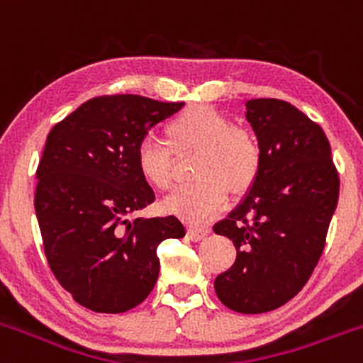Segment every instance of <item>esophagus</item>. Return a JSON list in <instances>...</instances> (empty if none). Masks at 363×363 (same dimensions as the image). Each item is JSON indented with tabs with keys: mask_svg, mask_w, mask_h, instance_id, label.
Segmentation results:
<instances>
[{
	"mask_svg": "<svg viewBox=\"0 0 363 363\" xmlns=\"http://www.w3.org/2000/svg\"><path fill=\"white\" fill-rule=\"evenodd\" d=\"M186 235H189V238L192 240V242H199V240H203V238H206L208 235H210V229L208 228H189V233H186Z\"/></svg>",
	"mask_w": 363,
	"mask_h": 363,
	"instance_id": "esophagus-1",
	"label": "esophagus"
}]
</instances>
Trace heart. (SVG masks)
<instances>
[{"instance_id": "obj_1", "label": "heart", "mask_w": 363, "mask_h": 363, "mask_svg": "<svg viewBox=\"0 0 363 363\" xmlns=\"http://www.w3.org/2000/svg\"><path fill=\"white\" fill-rule=\"evenodd\" d=\"M167 147L157 139H143L135 150L139 174L153 189L167 190L173 182V152H197L196 183L180 186L164 201V210L183 220L201 224L224 208L228 190L242 196L252 189L263 166L259 141L217 109L194 106L166 125Z\"/></svg>"}]
</instances>
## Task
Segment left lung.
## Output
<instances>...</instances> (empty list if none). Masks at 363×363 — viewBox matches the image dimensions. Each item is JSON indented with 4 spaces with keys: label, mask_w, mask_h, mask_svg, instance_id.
Masks as SVG:
<instances>
[{
    "label": "left lung",
    "mask_w": 363,
    "mask_h": 363,
    "mask_svg": "<svg viewBox=\"0 0 363 363\" xmlns=\"http://www.w3.org/2000/svg\"><path fill=\"white\" fill-rule=\"evenodd\" d=\"M247 120L263 166L242 203L213 225L236 247L233 267L215 279V293L231 311L261 314L307 284L325 249L340 180L323 128L295 106L249 100Z\"/></svg>",
    "instance_id": "obj_1"
}]
</instances>
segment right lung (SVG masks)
<instances>
[{"label":"right lung","mask_w":363,"mask_h":363,"mask_svg":"<svg viewBox=\"0 0 363 363\" xmlns=\"http://www.w3.org/2000/svg\"><path fill=\"white\" fill-rule=\"evenodd\" d=\"M183 102L141 95L95 96L51 128L37 167L35 211L58 282L82 307L118 314L152 293L157 247L183 238L174 215L128 220L155 201L135 150Z\"/></svg>","instance_id":"1"}]
</instances>
